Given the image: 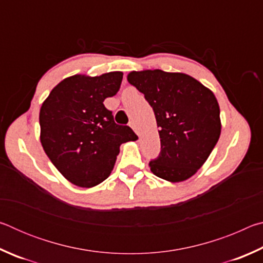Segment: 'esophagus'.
<instances>
[{
  "label": "esophagus",
  "mask_w": 263,
  "mask_h": 263,
  "mask_svg": "<svg viewBox=\"0 0 263 263\" xmlns=\"http://www.w3.org/2000/svg\"><path fill=\"white\" fill-rule=\"evenodd\" d=\"M128 125H130L132 128H133V131H135L138 136H139V131H138V127H137V124H136V122L135 121H131L130 122V124H128Z\"/></svg>",
  "instance_id": "1"
}]
</instances>
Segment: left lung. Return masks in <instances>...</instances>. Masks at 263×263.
I'll return each mask as SVG.
<instances>
[{
	"label": "left lung",
	"mask_w": 263,
	"mask_h": 263,
	"mask_svg": "<svg viewBox=\"0 0 263 263\" xmlns=\"http://www.w3.org/2000/svg\"><path fill=\"white\" fill-rule=\"evenodd\" d=\"M127 81L152 106L161 151L149 161L154 175L171 182L193 176L220 136V110L213 92L182 73L131 72Z\"/></svg>",
	"instance_id": "1"
}]
</instances>
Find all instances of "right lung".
Segmentation results:
<instances>
[{"mask_svg": "<svg viewBox=\"0 0 263 263\" xmlns=\"http://www.w3.org/2000/svg\"><path fill=\"white\" fill-rule=\"evenodd\" d=\"M122 72L89 78L74 75L53 88L44 102L39 124L43 148L73 184L90 188L110 175L123 142L136 140L127 125H118L106 97L117 94Z\"/></svg>", "mask_w": 263, "mask_h": 263, "instance_id": "add662e5", "label": "right lung"}]
</instances>
